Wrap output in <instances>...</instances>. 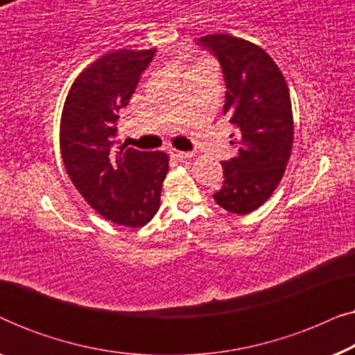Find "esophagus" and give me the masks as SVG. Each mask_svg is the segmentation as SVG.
I'll use <instances>...</instances> for the list:
<instances>
[{
  "mask_svg": "<svg viewBox=\"0 0 355 355\" xmlns=\"http://www.w3.org/2000/svg\"><path fill=\"white\" fill-rule=\"evenodd\" d=\"M169 153H171V157L176 159H189L193 157V153H191V152H179V150H171Z\"/></svg>",
  "mask_w": 355,
  "mask_h": 355,
  "instance_id": "34e87169",
  "label": "esophagus"
}]
</instances>
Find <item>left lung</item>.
<instances>
[{
    "label": "left lung",
    "instance_id": "obj_1",
    "mask_svg": "<svg viewBox=\"0 0 355 355\" xmlns=\"http://www.w3.org/2000/svg\"><path fill=\"white\" fill-rule=\"evenodd\" d=\"M221 62L225 114L237 134L234 158L223 162L225 182L213 198L225 210L247 215L271 197L293 152L294 119L283 72L263 48L230 33L202 37Z\"/></svg>",
    "mask_w": 355,
    "mask_h": 355
}]
</instances>
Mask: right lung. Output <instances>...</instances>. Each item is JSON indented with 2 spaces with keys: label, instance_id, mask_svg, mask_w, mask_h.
<instances>
[{
  "label": "right lung",
  "instance_id": "obj_1",
  "mask_svg": "<svg viewBox=\"0 0 355 355\" xmlns=\"http://www.w3.org/2000/svg\"><path fill=\"white\" fill-rule=\"evenodd\" d=\"M155 51L119 50L95 60L72 82L61 114V157L72 184L98 215L125 227L157 215L169 169L166 153L114 147L119 111Z\"/></svg>",
  "mask_w": 355,
  "mask_h": 355
}]
</instances>
